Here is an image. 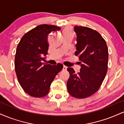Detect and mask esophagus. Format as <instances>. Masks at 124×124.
Returning <instances> with one entry per match:
<instances>
[{
    "instance_id": "obj_1",
    "label": "esophagus",
    "mask_w": 124,
    "mask_h": 124,
    "mask_svg": "<svg viewBox=\"0 0 124 124\" xmlns=\"http://www.w3.org/2000/svg\"><path fill=\"white\" fill-rule=\"evenodd\" d=\"M66 69H67V67L65 66H63L62 70H66Z\"/></svg>"
}]
</instances>
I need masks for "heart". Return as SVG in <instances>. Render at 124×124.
Wrapping results in <instances>:
<instances>
[{"instance_id":"obj_1","label":"heart","mask_w":124,"mask_h":124,"mask_svg":"<svg viewBox=\"0 0 124 124\" xmlns=\"http://www.w3.org/2000/svg\"><path fill=\"white\" fill-rule=\"evenodd\" d=\"M73 34V31H72V29L70 28H66L63 31V35L65 36V35Z\"/></svg>"}]
</instances>
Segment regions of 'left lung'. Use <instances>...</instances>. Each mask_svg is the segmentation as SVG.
I'll return each instance as SVG.
<instances>
[{"instance_id": "obj_1", "label": "left lung", "mask_w": 124, "mask_h": 124, "mask_svg": "<svg viewBox=\"0 0 124 124\" xmlns=\"http://www.w3.org/2000/svg\"><path fill=\"white\" fill-rule=\"evenodd\" d=\"M77 34L75 55L79 58L80 72L67 69L70 77L67 82L69 93L77 99H85L98 91L108 69V51L105 39L92 28L75 26Z\"/></svg>"}]
</instances>
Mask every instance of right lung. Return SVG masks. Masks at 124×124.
Returning a JSON list of instances; mask_svg holds the SVG:
<instances>
[{
	"label": "right lung",
	"mask_w": 124,
	"mask_h": 124,
	"mask_svg": "<svg viewBox=\"0 0 124 124\" xmlns=\"http://www.w3.org/2000/svg\"><path fill=\"white\" fill-rule=\"evenodd\" d=\"M60 27L41 24L28 31L18 44L15 65L20 85L26 93L34 97H42L49 93L51 84L63 69V65L45 64L41 62L48 54V37L59 31Z\"/></svg>",
	"instance_id": "obj_1"
}]
</instances>
